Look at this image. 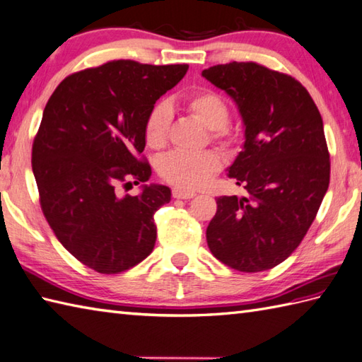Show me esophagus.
<instances>
[{"mask_svg":"<svg viewBox=\"0 0 362 362\" xmlns=\"http://www.w3.org/2000/svg\"><path fill=\"white\" fill-rule=\"evenodd\" d=\"M172 195H173V198H178V199H190V198H194L197 194L195 192L184 190V189H173Z\"/></svg>","mask_w":362,"mask_h":362,"instance_id":"obj_1","label":"esophagus"}]
</instances>
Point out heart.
Returning a JSON list of instances; mask_svg holds the SVG:
<instances>
[{"instance_id":"obj_1","label":"heart","mask_w":362,"mask_h":362,"mask_svg":"<svg viewBox=\"0 0 362 362\" xmlns=\"http://www.w3.org/2000/svg\"><path fill=\"white\" fill-rule=\"evenodd\" d=\"M182 105L189 113L211 130V138L224 148H232L238 142V130L228 124L229 107L218 93L211 90L195 91L186 95ZM170 110L167 103H156L150 110L144 127V136L150 148L165 147ZM221 168V156L215 150H204L198 153L172 151L159 159L158 173L165 182L176 189H198L212 178Z\"/></svg>"}]
</instances>
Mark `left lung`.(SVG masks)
<instances>
[{
    "label": "left lung",
    "mask_w": 362,
    "mask_h": 362,
    "mask_svg": "<svg viewBox=\"0 0 362 362\" xmlns=\"http://www.w3.org/2000/svg\"><path fill=\"white\" fill-rule=\"evenodd\" d=\"M202 76L234 99L243 119V150L228 172L249 194L216 198L209 249L237 271L271 269L300 245L328 189L322 117L300 82L259 63L232 62Z\"/></svg>",
    "instance_id": "1"
}]
</instances>
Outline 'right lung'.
Here are the masks:
<instances>
[{
  "instance_id": "obj_1",
  "label": "right lung",
  "mask_w": 362,
  "mask_h": 362,
  "mask_svg": "<svg viewBox=\"0 0 362 362\" xmlns=\"http://www.w3.org/2000/svg\"><path fill=\"white\" fill-rule=\"evenodd\" d=\"M187 69L113 60L68 76L47 100L32 146L40 204L59 242L88 268L117 274L153 251V215L170 189L144 184L136 197L116 189L148 181L151 167L138 158L146 119Z\"/></svg>"
}]
</instances>
